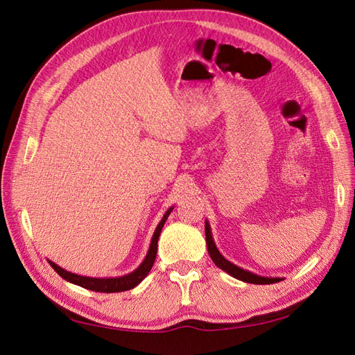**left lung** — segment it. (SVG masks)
<instances>
[{
  "label": "left lung",
  "mask_w": 355,
  "mask_h": 355,
  "mask_svg": "<svg viewBox=\"0 0 355 355\" xmlns=\"http://www.w3.org/2000/svg\"><path fill=\"white\" fill-rule=\"evenodd\" d=\"M204 230H206L207 252H209V254L211 257V261L214 262V265L219 266L220 270H223L227 274L232 275L234 278H237V280H241L244 283H252V284H272V283H278V282L283 280V278H280V277H261V275H256V274H253L250 271H245V270H243V268H240L237 265H234L232 262L227 261L219 253L216 244H214V241H213L210 225H209L207 220H206V227H204Z\"/></svg>",
  "instance_id": "left-lung-1"
}]
</instances>
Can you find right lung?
<instances>
[{
	"instance_id": "right-lung-1",
	"label": "right lung",
	"mask_w": 355,
	"mask_h": 355,
	"mask_svg": "<svg viewBox=\"0 0 355 355\" xmlns=\"http://www.w3.org/2000/svg\"><path fill=\"white\" fill-rule=\"evenodd\" d=\"M173 210V207H170L166 214L163 216V219L159 220L158 227L154 231L153 235V240H151V245H149V250L148 254L145 256L144 262L139 265V268L130 274L123 275V277H115V278H93V277H84V275H78V274H73V272H68L60 268L59 265H56L55 262L49 261V263L51 265L53 270H55L63 280H67L72 284H77L81 286L84 288H89L93 290V292H101V293H116V292H125V290H130L133 287H136L139 283H141L144 278L149 274L151 271V268L155 262V257H157V244H158V237L161 234V230H163L164 223L168 218V214Z\"/></svg>"
}]
</instances>
